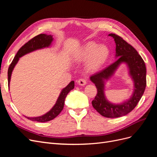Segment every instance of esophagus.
Listing matches in <instances>:
<instances>
[{
	"label": "esophagus",
	"instance_id": "1",
	"mask_svg": "<svg viewBox=\"0 0 157 157\" xmlns=\"http://www.w3.org/2000/svg\"><path fill=\"white\" fill-rule=\"evenodd\" d=\"M77 82L79 85H80V86H84L85 84H86L87 80H86V78H80V79H78Z\"/></svg>",
	"mask_w": 157,
	"mask_h": 157
}]
</instances>
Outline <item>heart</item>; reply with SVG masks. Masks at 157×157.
<instances>
[{"instance_id": "b5f03b06", "label": "heart", "mask_w": 157, "mask_h": 157, "mask_svg": "<svg viewBox=\"0 0 157 157\" xmlns=\"http://www.w3.org/2000/svg\"><path fill=\"white\" fill-rule=\"evenodd\" d=\"M109 54L110 51L107 46L89 42L76 54L75 59L78 61L88 60V69L90 71H96L105 63Z\"/></svg>"}]
</instances>
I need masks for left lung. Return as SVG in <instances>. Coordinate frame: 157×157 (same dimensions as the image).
<instances>
[{
	"instance_id": "obj_1",
	"label": "left lung",
	"mask_w": 157,
	"mask_h": 157,
	"mask_svg": "<svg viewBox=\"0 0 157 157\" xmlns=\"http://www.w3.org/2000/svg\"><path fill=\"white\" fill-rule=\"evenodd\" d=\"M116 43V57L117 59L105 68L98 71L90 77V80L97 88V94L92 101L93 107L103 117L117 118L124 116L131 112L144 93L146 87V67L144 59L136 50L122 37L111 33ZM127 63L130 74L135 82V91L128 101L121 104H113L106 99L104 94V81L110 78L120 64Z\"/></svg>"
}]
</instances>
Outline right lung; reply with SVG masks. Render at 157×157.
<instances>
[{
    "instance_id": "add662e5",
    "label": "right lung",
    "mask_w": 157,
    "mask_h": 157,
    "mask_svg": "<svg viewBox=\"0 0 157 157\" xmlns=\"http://www.w3.org/2000/svg\"><path fill=\"white\" fill-rule=\"evenodd\" d=\"M53 40V38L52 35H47L46 34H40L35 37H33L30 40L28 41L27 43L23 45L20 49L18 50L16 55L14 57L13 61L10 63L9 68L8 70V86L10 85V81L11 78V75L12 71L15 67L16 64L17 63L19 58H21V56H24L25 54L29 53L34 50L40 49L42 48H45V47H48L51 44V42ZM75 87V82L74 81H71L67 86L63 88L61 91L59 96L57 100L55 105L52 107L51 110L46 113L45 115L37 117H27L28 119H29L32 121H37L40 122H45L50 121L52 119H54L59 114L61 111L63 110L64 103H65V99L67 96V94L73 90Z\"/></svg>"
}]
</instances>
